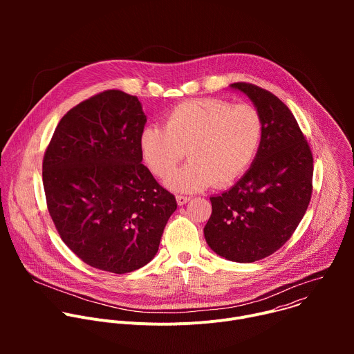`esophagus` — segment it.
<instances>
[{
    "label": "esophagus",
    "instance_id": "34e87169",
    "mask_svg": "<svg viewBox=\"0 0 354 354\" xmlns=\"http://www.w3.org/2000/svg\"><path fill=\"white\" fill-rule=\"evenodd\" d=\"M189 200H190V197H189V196H183V194H178V196H176V201H178V205H179V206L186 205Z\"/></svg>",
    "mask_w": 354,
    "mask_h": 354
}]
</instances>
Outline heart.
I'll use <instances>...</instances> for the list:
<instances>
[{"mask_svg": "<svg viewBox=\"0 0 354 354\" xmlns=\"http://www.w3.org/2000/svg\"><path fill=\"white\" fill-rule=\"evenodd\" d=\"M262 136L263 122L255 106L201 97L174 106L164 127H145L140 148L147 167L158 178H167L187 151L190 161L167 183L178 192H196L236 180L255 160Z\"/></svg>", "mask_w": 354, "mask_h": 354, "instance_id": "b5f03b06", "label": "heart"}]
</instances>
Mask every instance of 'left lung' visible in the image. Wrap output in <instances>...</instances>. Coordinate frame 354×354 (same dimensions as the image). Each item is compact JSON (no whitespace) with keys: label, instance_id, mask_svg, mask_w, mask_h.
I'll return each mask as SVG.
<instances>
[{"label":"left lung","instance_id":"1","mask_svg":"<svg viewBox=\"0 0 354 354\" xmlns=\"http://www.w3.org/2000/svg\"><path fill=\"white\" fill-rule=\"evenodd\" d=\"M263 122V136L249 171L227 192L210 197L205 227L209 246L232 262L250 263L280 249L304 217L313 194L314 158L291 111L272 92L234 82Z\"/></svg>","mask_w":354,"mask_h":354}]
</instances>
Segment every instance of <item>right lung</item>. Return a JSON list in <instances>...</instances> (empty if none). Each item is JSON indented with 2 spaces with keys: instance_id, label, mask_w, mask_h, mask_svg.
Masks as SVG:
<instances>
[{
  "instance_id": "1",
  "label": "right lung",
  "mask_w": 354,
  "mask_h": 354,
  "mask_svg": "<svg viewBox=\"0 0 354 354\" xmlns=\"http://www.w3.org/2000/svg\"><path fill=\"white\" fill-rule=\"evenodd\" d=\"M145 122L137 96L108 89L70 109L44 151L50 217L64 243L99 270L147 265L178 206L141 164Z\"/></svg>"
}]
</instances>
